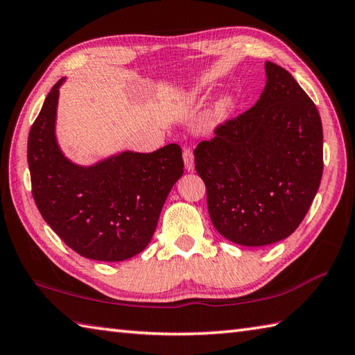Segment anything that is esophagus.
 Wrapping results in <instances>:
<instances>
[{
	"mask_svg": "<svg viewBox=\"0 0 355 355\" xmlns=\"http://www.w3.org/2000/svg\"><path fill=\"white\" fill-rule=\"evenodd\" d=\"M183 159H184V166L187 171H193V154L191 148H184L183 149Z\"/></svg>",
	"mask_w": 355,
	"mask_h": 355,
	"instance_id": "1",
	"label": "esophagus"
}]
</instances>
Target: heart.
Instances as JSON below:
<instances>
[{"label": "heart", "mask_w": 355, "mask_h": 355, "mask_svg": "<svg viewBox=\"0 0 355 355\" xmlns=\"http://www.w3.org/2000/svg\"><path fill=\"white\" fill-rule=\"evenodd\" d=\"M234 107H235V96L232 94H226L223 96H220L211 110L212 123L215 124L225 123L227 118L231 116Z\"/></svg>", "instance_id": "1"}]
</instances>
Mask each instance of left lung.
Returning a JSON list of instances; mask_svg holds the SVG:
<instances>
[{"label": "left lung", "instance_id": "1", "mask_svg": "<svg viewBox=\"0 0 355 355\" xmlns=\"http://www.w3.org/2000/svg\"><path fill=\"white\" fill-rule=\"evenodd\" d=\"M259 101L193 150L214 227L241 246L289 237L323 173L320 114L286 69L268 61Z\"/></svg>", "mask_w": 355, "mask_h": 355}]
</instances>
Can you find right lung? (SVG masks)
I'll use <instances>...</instances> for the list:
<instances>
[{
  "label": "right lung",
  "mask_w": 355,
  "mask_h": 355,
  "mask_svg": "<svg viewBox=\"0 0 355 355\" xmlns=\"http://www.w3.org/2000/svg\"><path fill=\"white\" fill-rule=\"evenodd\" d=\"M47 94L27 140L32 196L55 234L86 259L121 261L149 245L172 186L183 175L182 148L121 152L76 166L55 138L60 86Z\"/></svg>",
  "instance_id": "add662e5"
}]
</instances>
